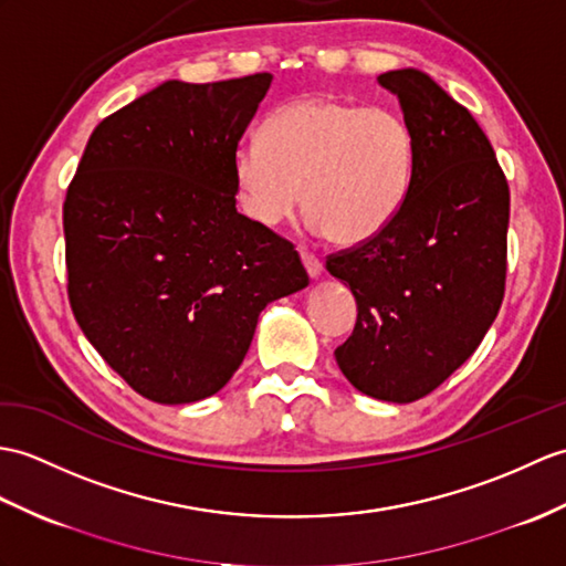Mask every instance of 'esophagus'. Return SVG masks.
Returning a JSON list of instances; mask_svg holds the SVG:
<instances>
[{
	"instance_id": "34e87169",
	"label": "esophagus",
	"mask_w": 566,
	"mask_h": 566,
	"mask_svg": "<svg viewBox=\"0 0 566 566\" xmlns=\"http://www.w3.org/2000/svg\"><path fill=\"white\" fill-rule=\"evenodd\" d=\"M301 262H304V268H306L311 277H318V274L323 272V262L318 260V255L311 253V251H301Z\"/></svg>"
}]
</instances>
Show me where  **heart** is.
Listing matches in <instances>:
<instances>
[{"label":"heart","mask_w":566,"mask_h":566,"mask_svg":"<svg viewBox=\"0 0 566 566\" xmlns=\"http://www.w3.org/2000/svg\"><path fill=\"white\" fill-rule=\"evenodd\" d=\"M260 143L233 156L243 212L280 227L304 209L339 245L369 241L398 209L415 174V133L388 105L308 96L280 105Z\"/></svg>","instance_id":"1"}]
</instances>
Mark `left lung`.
<instances>
[{
  "mask_svg": "<svg viewBox=\"0 0 566 566\" xmlns=\"http://www.w3.org/2000/svg\"><path fill=\"white\" fill-rule=\"evenodd\" d=\"M378 84L415 133L410 190L384 229L325 268L357 298L337 366L364 396L412 402L480 347L502 308L509 182L475 117L433 78L396 70Z\"/></svg>",
  "mask_w": 566,
  "mask_h": 566,
  "instance_id": "obj_1",
  "label": "left lung"
}]
</instances>
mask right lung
Masks as SVG:
<instances>
[{
    "label": "right lung",
    "mask_w": 566,
    "mask_h": 566,
    "mask_svg": "<svg viewBox=\"0 0 566 566\" xmlns=\"http://www.w3.org/2000/svg\"><path fill=\"white\" fill-rule=\"evenodd\" d=\"M270 84H161L98 123L67 188L72 313L147 400L214 396L260 311L308 284L292 241L235 212L233 156Z\"/></svg>",
    "instance_id": "right-lung-1"
}]
</instances>
